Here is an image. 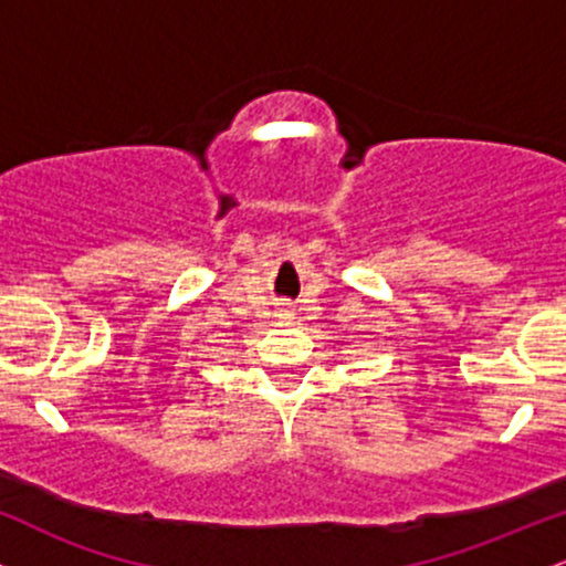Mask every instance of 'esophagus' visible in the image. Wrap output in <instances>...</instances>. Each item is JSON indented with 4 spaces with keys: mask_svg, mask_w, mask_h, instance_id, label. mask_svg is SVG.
<instances>
[{
    "mask_svg": "<svg viewBox=\"0 0 566 566\" xmlns=\"http://www.w3.org/2000/svg\"><path fill=\"white\" fill-rule=\"evenodd\" d=\"M279 316H292L290 308H279Z\"/></svg>",
    "mask_w": 566,
    "mask_h": 566,
    "instance_id": "obj_1",
    "label": "esophagus"
}]
</instances>
